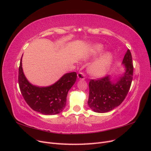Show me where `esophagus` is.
Segmentation results:
<instances>
[{
	"mask_svg": "<svg viewBox=\"0 0 151 151\" xmlns=\"http://www.w3.org/2000/svg\"><path fill=\"white\" fill-rule=\"evenodd\" d=\"M77 78L80 80H84L85 79V75L83 72H79L77 74Z\"/></svg>",
	"mask_w": 151,
	"mask_h": 151,
	"instance_id": "obj_1",
	"label": "esophagus"
}]
</instances>
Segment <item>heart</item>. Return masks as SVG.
<instances>
[{
  "label": "heart",
  "instance_id": "1",
  "mask_svg": "<svg viewBox=\"0 0 151 151\" xmlns=\"http://www.w3.org/2000/svg\"><path fill=\"white\" fill-rule=\"evenodd\" d=\"M104 46L101 43L94 44L91 48V54L96 57L104 51ZM113 55L110 52H106L91 63L88 67L89 74L96 77L104 76L110 68L113 62Z\"/></svg>",
  "mask_w": 151,
  "mask_h": 151
}]
</instances>
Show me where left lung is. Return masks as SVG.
<instances>
[{"label": "left lung", "instance_id": "obj_1", "mask_svg": "<svg viewBox=\"0 0 151 151\" xmlns=\"http://www.w3.org/2000/svg\"><path fill=\"white\" fill-rule=\"evenodd\" d=\"M122 64L125 70L118 78L113 79L108 76L102 79L90 81L88 104L94 112L110 111L125 99L133 79L134 66L130 50H127Z\"/></svg>", "mask_w": 151, "mask_h": 151}]
</instances>
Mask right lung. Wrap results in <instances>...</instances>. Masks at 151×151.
I'll use <instances>...</instances> for the list:
<instances>
[{"label":"right lung","instance_id":"1","mask_svg":"<svg viewBox=\"0 0 151 151\" xmlns=\"http://www.w3.org/2000/svg\"><path fill=\"white\" fill-rule=\"evenodd\" d=\"M76 78V72H73L64 74L51 86L40 87L33 85L24 76L21 57L18 76L21 94L31 108L43 115H57L63 111L66 105L68 91L74 84Z\"/></svg>","mask_w":151,"mask_h":151}]
</instances>
